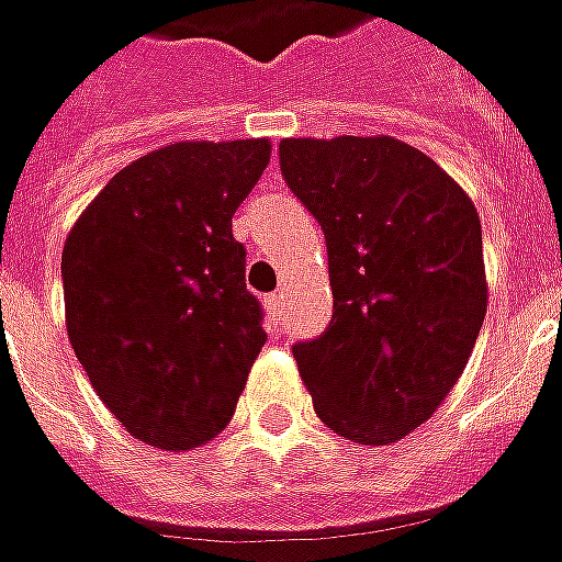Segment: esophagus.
<instances>
[{
	"label": "esophagus",
	"instance_id": "34e87169",
	"mask_svg": "<svg viewBox=\"0 0 562 562\" xmlns=\"http://www.w3.org/2000/svg\"><path fill=\"white\" fill-rule=\"evenodd\" d=\"M265 306H268V313L270 316H280L282 313V294H268V297H265Z\"/></svg>",
	"mask_w": 562,
	"mask_h": 562
}]
</instances>
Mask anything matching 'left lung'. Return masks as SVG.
Segmentation results:
<instances>
[{"label":"left lung","mask_w":562,"mask_h":562,"mask_svg":"<svg viewBox=\"0 0 562 562\" xmlns=\"http://www.w3.org/2000/svg\"><path fill=\"white\" fill-rule=\"evenodd\" d=\"M280 168L328 244L334 316L292 349L316 415L361 446L397 442L458 385L482 330L479 210L391 135L285 138Z\"/></svg>","instance_id":"8db88e82"}]
</instances>
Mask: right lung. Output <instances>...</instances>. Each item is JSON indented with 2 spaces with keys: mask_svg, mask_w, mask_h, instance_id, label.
Listing matches in <instances>:
<instances>
[{
  "mask_svg": "<svg viewBox=\"0 0 562 562\" xmlns=\"http://www.w3.org/2000/svg\"><path fill=\"white\" fill-rule=\"evenodd\" d=\"M268 161V138L177 140L111 177L68 232V340L147 446L189 451L222 434L268 340L232 234Z\"/></svg>",
  "mask_w": 562,
  "mask_h": 562,
  "instance_id": "add662e5",
  "label": "right lung"
}]
</instances>
